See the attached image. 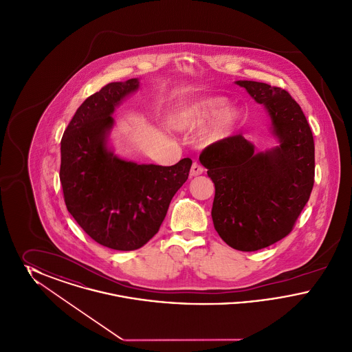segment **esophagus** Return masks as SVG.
<instances>
[{
	"label": "esophagus",
	"instance_id": "1",
	"mask_svg": "<svg viewBox=\"0 0 352 352\" xmlns=\"http://www.w3.org/2000/svg\"><path fill=\"white\" fill-rule=\"evenodd\" d=\"M203 171H204V168H201L199 164L194 162L192 166H191V170H190V175H191V177H197V175H201Z\"/></svg>",
	"mask_w": 352,
	"mask_h": 352
}]
</instances>
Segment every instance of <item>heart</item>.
Listing matches in <instances>:
<instances>
[{
    "instance_id": "heart-1",
    "label": "heart",
    "mask_w": 352,
    "mask_h": 352,
    "mask_svg": "<svg viewBox=\"0 0 352 352\" xmlns=\"http://www.w3.org/2000/svg\"><path fill=\"white\" fill-rule=\"evenodd\" d=\"M227 102L228 100L226 98L219 96L201 98L199 100L188 102L174 115L171 125L177 131L191 132L204 126L217 117L203 135V140L207 144L220 142L231 135L241 118L240 109L236 107H228L223 109Z\"/></svg>"
}]
</instances>
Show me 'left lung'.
Here are the masks:
<instances>
[{"label": "left lung", "mask_w": 352, "mask_h": 352, "mask_svg": "<svg viewBox=\"0 0 352 352\" xmlns=\"http://www.w3.org/2000/svg\"><path fill=\"white\" fill-rule=\"evenodd\" d=\"M263 104L278 146L254 151L241 134L215 142L199 161L215 184L212 221L234 250L258 251L290 234L314 184V138L309 122L285 89L237 80Z\"/></svg>", "instance_id": "1"}]
</instances>
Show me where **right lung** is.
Masks as SVG:
<instances>
[{"label":"right lung","mask_w":352,"mask_h":352,"mask_svg":"<svg viewBox=\"0 0 352 352\" xmlns=\"http://www.w3.org/2000/svg\"><path fill=\"white\" fill-rule=\"evenodd\" d=\"M138 79L107 84L78 108L60 142V184L68 212L101 245L134 251L158 232L192 161L138 165L108 148L112 113Z\"/></svg>","instance_id":"1"}]
</instances>
